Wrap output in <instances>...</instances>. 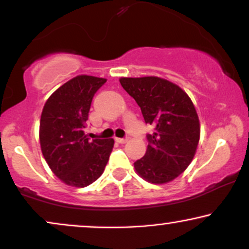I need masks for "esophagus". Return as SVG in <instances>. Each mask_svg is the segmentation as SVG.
Returning <instances> with one entry per match:
<instances>
[{
  "label": "esophagus",
  "mask_w": 249,
  "mask_h": 249,
  "mask_svg": "<svg viewBox=\"0 0 249 249\" xmlns=\"http://www.w3.org/2000/svg\"><path fill=\"white\" fill-rule=\"evenodd\" d=\"M127 138H116V142H119V143H125L127 142Z\"/></svg>",
  "instance_id": "34e87169"
}]
</instances>
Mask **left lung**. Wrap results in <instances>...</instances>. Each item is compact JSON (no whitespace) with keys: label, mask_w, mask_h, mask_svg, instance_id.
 <instances>
[{"label":"left lung","mask_w":249,"mask_h":249,"mask_svg":"<svg viewBox=\"0 0 249 249\" xmlns=\"http://www.w3.org/2000/svg\"><path fill=\"white\" fill-rule=\"evenodd\" d=\"M119 82L140 107L146 124L154 126L147 134L146 154L134 169L149 183H168L196 153L200 126L194 103L178 86L158 76L121 77Z\"/></svg>","instance_id":"1"}]
</instances>
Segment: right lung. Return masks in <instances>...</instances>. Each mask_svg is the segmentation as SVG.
Masks as SVG:
<instances>
[{
    "label": "right lung",
    "instance_id": "add662e5",
    "mask_svg": "<svg viewBox=\"0 0 249 249\" xmlns=\"http://www.w3.org/2000/svg\"><path fill=\"white\" fill-rule=\"evenodd\" d=\"M106 79L79 75L50 96L40 117L39 140L51 170L64 183L85 188L103 174L113 139H90L86 122L95 92Z\"/></svg>",
    "mask_w": 249,
    "mask_h": 249
}]
</instances>
